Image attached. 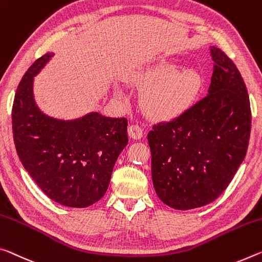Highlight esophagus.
<instances>
[{
    "label": "esophagus",
    "mask_w": 262,
    "mask_h": 262,
    "mask_svg": "<svg viewBox=\"0 0 262 262\" xmlns=\"http://www.w3.org/2000/svg\"><path fill=\"white\" fill-rule=\"evenodd\" d=\"M128 134H129L132 139L140 140L143 136V130L142 128L138 126V124H132V126L128 128Z\"/></svg>",
    "instance_id": "1"
}]
</instances>
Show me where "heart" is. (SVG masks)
<instances>
[{
    "label": "heart",
    "instance_id": "1",
    "mask_svg": "<svg viewBox=\"0 0 262 262\" xmlns=\"http://www.w3.org/2000/svg\"><path fill=\"white\" fill-rule=\"evenodd\" d=\"M141 91V103L151 119L168 121L190 108L201 90L202 78L193 68L177 70L176 64L161 57L132 73ZM123 97L121 92L116 93Z\"/></svg>",
    "mask_w": 262,
    "mask_h": 262
}]
</instances>
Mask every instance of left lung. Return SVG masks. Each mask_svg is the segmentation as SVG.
Instances as JSON below:
<instances>
[{"instance_id":"8db88e82","label":"left lung","mask_w":262,"mask_h":262,"mask_svg":"<svg viewBox=\"0 0 262 262\" xmlns=\"http://www.w3.org/2000/svg\"><path fill=\"white\" fill-rule=\"evenodd\" d=\"M210 53L214 64L206 97L148 133L154 189L176 210L204 206L221 196L250 141L251 107L242 74L221 49L210 47Z\"/></svg>"}]
</instances>
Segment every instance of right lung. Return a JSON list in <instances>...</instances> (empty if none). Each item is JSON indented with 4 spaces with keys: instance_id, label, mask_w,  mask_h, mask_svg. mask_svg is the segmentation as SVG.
Segmentation results:
<instances>
[{
    "instance_id": "add662e5",
    "label": "right lung",
    "mask_w": 262,
    "mask_h": 262,
    "mask_svg": "<svg viewBox=\"0 0 262 262\" xmlns=\"http://www.w3.org/2000/svg\"><path fill=\"white\" fill-rule=\"evenodd\" d=\"M53 56L48 52L38 58L16 91L15 147L24 169L50 199L81 209L105 196L115 162L128 143V121L98 112L70 120L44 113L36 102L34 81Z\"/></svg>"
}]
</instances>
